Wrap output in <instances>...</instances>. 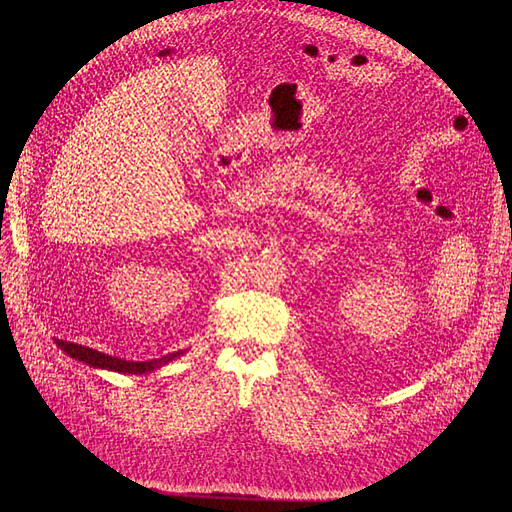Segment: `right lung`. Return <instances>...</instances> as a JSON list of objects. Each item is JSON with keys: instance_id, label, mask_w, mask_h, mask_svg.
<instances>
[{"instance_id": "right-lung-1", "label": "right lung", "mask_w": 512, "mask_h": 512, "mask_svg": "<svg viewBox=\"0 0 512 512\" xmlns=\"http://www.w3.org/2000/svg\"><path fill=\"white\" fill-rule=\"evenodd\" d=\"M56 344L62 348V351L66 355H70L72 359H78L83 361L91 367H101V369H112V371H118V373H147V371H153L161 365H166L168 361H172L174 357L180 355L178 353H172V355H166L161 359H153V361H124V359H118V357H110V355H103L99 351H93V348L89 346H80V344H74V342H66V340H56Z\"/></svg>"}]
</instances>
